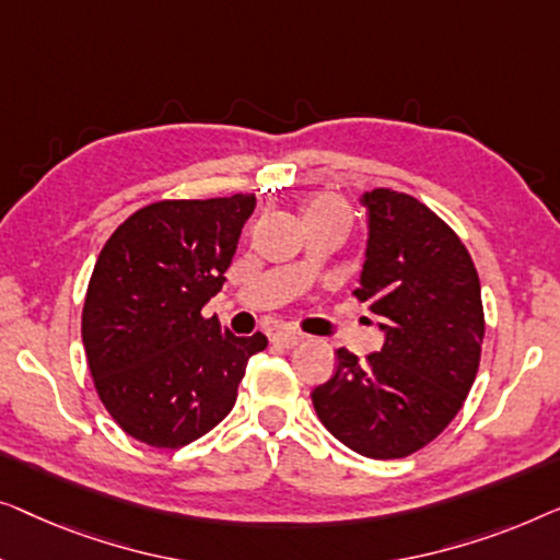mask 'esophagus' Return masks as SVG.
<instances>
[{"label":"esophagus","instance_id":"obj_1","mask_svg":"<svg viewBox=\"0 0 560 560\" xmlns=\"http://www.w3.org/2000/svg\"><path fill=\"white\" fill-rule=\"evenodd\" d=\"M304 340V335H299V332H289V329H281V332H273L271 335V342L273 345H279V348H296L299 342Z\"/></svg>","mask_w":560,"mask_h":560}]
</instances>
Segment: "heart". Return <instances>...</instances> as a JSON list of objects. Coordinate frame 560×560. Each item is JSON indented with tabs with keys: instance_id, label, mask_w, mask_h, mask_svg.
I'll return each instance as SVG.
<instances>
[{
	"instance_id": "1",
	"label": "heart",
	"mask_w": 560,
	"mask_h": 560,
	"mask_svg": "<svg viewBox=\"0 0 560 560\" xmlns=\"http://www.w3.org/2000/svg\"><path fill=\"white\" fill-rule=\"evenodd\" d=\"M312 215H342V218H348V208H345L340 200L322 195V198H314L310 205H306V218H312Z\"/></svg>"
}]
</instances>
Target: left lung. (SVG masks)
Returning a JSON list of instances; mask_svg holds the SVG:
<instances>
[{
  "mask_svg": "<svg viewBox=\"0 0 560 560\" xmlns=\"http://www.w3.org/2000/svg\"><path fill=\"white\" fill-rule=\"evenodd\" d=\"M365 264L355 296L381 317V352L337 350L312 390L329 434L370 459H400L444 431L482 355L485 312L471 256L452 228L411 195L370 190Z\"/></svg>",
  "mask_w": 560,
  "mask_h": 560,
  "instance_id": "8db88e82",
  "label": "left lung"
}]
</instances>
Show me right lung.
<instances>
[{
    "instance_id": "1",
    "label": "right lung",
    "mask_w": 560,
    "mask_h": 560,
    "mask_svg": "<svg viewBox=\"0 0 560 560\" xmlns=\"http://www.w3.org/2000/svg\"><path fill=\"white\" fill-rule=\"evenodd\" d=\"M256 195L162 200L133 212L101 250L83 304V348L114 421L179 448L231 413L248 358L269 340L235 337L202 306L223 289Z\"/></svg>"
}]
</instances>
